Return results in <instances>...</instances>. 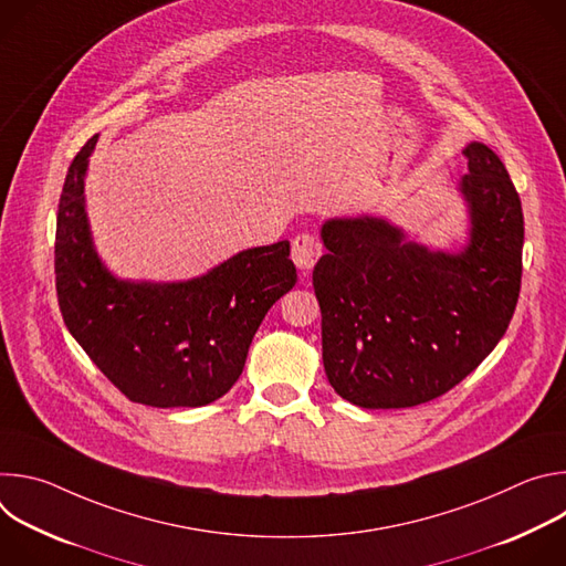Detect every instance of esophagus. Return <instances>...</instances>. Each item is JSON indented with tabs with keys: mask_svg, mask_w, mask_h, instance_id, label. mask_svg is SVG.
<instances>
[{
	"mask_svg": "<svg viewBox=\"0 0 566 566\" xmlns=\"http://www.w3.org/2000/svg\"><path fill=\"white\" fill-rule=\"evenodd\" d=\"M319 255H322V244H319L315 234L302 232V234H297L293 239L291 258H293V264L300 269L302 275H308L313 271V266L317 264Z\"/></svg>",
	"mask_w": 566,
	"mask_h": 566,
	"instance_id": "1",
	"label": "esophagus"
}]
</instances>
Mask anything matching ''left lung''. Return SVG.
Segmentation results:
<instances>
[{
	"instance_id": "obj_1",
	"label": "left lung",
	"mask_w": 566,
	"mask_h": 566,
	"mask_svg": "<svg viewBox=\"0 0 566 566\" xmlns=\"http://www.w3.org/2000/svg\"><path fill=\"white\" fill-rule=\"evenodd\" d=\"M463 154L470 241L461 253L406 241L376 217L329 219L319 230L322 363L358 408H415L450 391L509 329L522 284V201L489 145Z\"/></svg>"
}]
</instances>
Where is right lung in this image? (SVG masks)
<instances>
[{"instance_id": "obj_1", "label": "right lung", "mask_w": 566, "mask_h": 566, "mask_svg": "<svg viewBox=\"0 0 566 566\" xmlns=\"http://www.w3.org/2000/svg\"><path fill=\"white\" fill-rule=\"evenodd\" d=\"M92 136L71 160L57 206L55 291L64 325L134 402L201 408L241 376L269 308L295 286L289 241L241 251L172 284L116 280L101 262L85 212Z\"/></svg>"}]
</instances>
